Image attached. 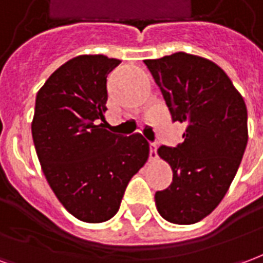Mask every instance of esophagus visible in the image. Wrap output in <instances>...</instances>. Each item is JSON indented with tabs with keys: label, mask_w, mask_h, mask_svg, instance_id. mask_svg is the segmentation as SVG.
I'll use <instances>...</instances> for the list:
<instances>
[{
	"label": "esophagus",
	"mask_w": 263,
	"mask_h": 263,
	"mask_svg": "<svg viewBox=\"0 0 263 263\" xmlns=\"http://www.w3.org/2000/svg\"><path fill=\"white\" fill-rule=\"evenodd\" d=\"M149 148H151V152H149V159L155 160L156 158H158V142H151Z\"/></svg>",
	"instance_id": "1"
}]
</instances>
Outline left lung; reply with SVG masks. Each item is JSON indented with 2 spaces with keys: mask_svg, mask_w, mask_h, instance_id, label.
I'll return each mask as SVG.
<instances>
[{
  "mask_svg": "<svg viewBox=\"0 0 263 263\" xmlns=\"http://www.w3.org/2000/svg\"><path fill=\"white\" fill-rule=\"evenodd\" d=\"M143 63L172 120L187 125L182 143L158 149L171 165L173 180L156 192V209L169 222L194 224L220 204L235 177L248 142L247 105L211 60L177 52Z\"/></svg>",
  "mask_w": 263,
  "mask_h": 263,
  "instance_id": "left-lung-1",
  "label": "left lung"
}]
</instances>
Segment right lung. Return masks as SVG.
Segmentation results:
<instances>
[{"instance_id":"1","label":"right lung","mask_w":263,"mask_h":263,"mask_svg":"<svg viewBox=\"0 0 263 263\" xmlns=\"http://www.w3.org/2000/svg\"><path fill=\"white\" fill-rule=\"evenodd\" d=\"M118 65L103 54L77 56L49 77L35 103L32 138L45 177L65 209L86 222L117 214L149 156L141 134L105 129L107 74Z\"/></svg>"}]
</instances>
